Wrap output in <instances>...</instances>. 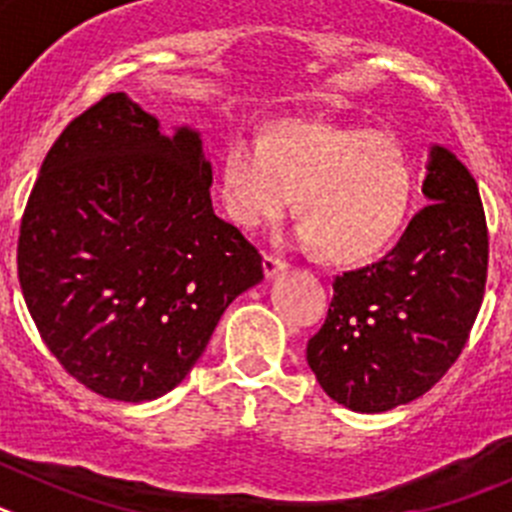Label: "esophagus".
<instances>
[{
	"instance_id": "esophagus-1",
	"label": "esophagus",
	"mask_w": 512,
	"mask_h": 512,
	"mask_svg": "<svg viewBox=\"0 0 512 512\" xmlns=\"http://www.w3.org/2000/svg\"><path fill=\"white\" fill-rule=\"evenodd\" d=\"M287 269V264H284L279 256H271V253H264V274L266 277H274V274H279V271Z\"/></svg>"
}]
</instances>
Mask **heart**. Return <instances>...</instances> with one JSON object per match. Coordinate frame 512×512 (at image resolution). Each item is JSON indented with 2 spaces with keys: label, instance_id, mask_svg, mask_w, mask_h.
I'll use <instances>...</instances> for the list:
<instances>
[{
  "label": "heart",
  "instance_id": "1",
  "mask_svg": "<svg viewBox=\"0 0 512 512\" xmlns=\"http://www.w3.org/2000/svg\"><path fill=\"white\" fill-rule=\"evenodd\" d=\"M413 171L392 135L320 122H277L235 135L220 161V197L243 228L277 220L297 192L302 241L325 259L359 261L390 243L408 210Z\"/></svg>",
  "mask_w": 512,
  "mask_h": 512
}]
</instances>
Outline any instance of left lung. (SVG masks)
<instances>
[{"label":"left lung","mask_w":512,"mask_h":512,"mask_svg":"<svg viewBox=\"0 0 512 512\" xmlns=\"http://www.w3.org/2000/svg\"><path fill=\"white\" fill-rule=\"evenodd\" d=\"M428 205L392 251L333 279L307 364L338 405L384 413L408 405L449 372L485 297V207L467 166L436 146L423 182Z\"/></svg>","instance_id":"1"}]
</instances>
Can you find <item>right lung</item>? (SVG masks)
<instances>
[{
  "label": "right lung",
  "mask_w": 512,
  "mask_h": 512,
  "mask_svg": "<svg viewBox=\"0 0 512 512\" xmlns=\"http://www.w3.org/2000/svg\"><path fill=\"white\" fill-rule=\"evenodd\" d=\"M200 133L158 130L122 92L63 128L27 197L17 277L69 377L120 402L174 390L261 253L212 210Z\"/></svg>",
  "instance_id": "1"
}]
</instances>
